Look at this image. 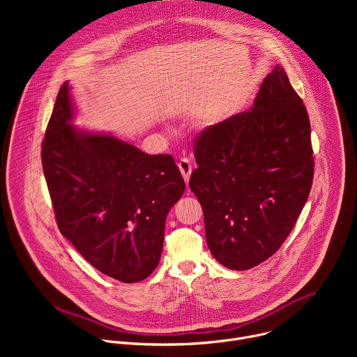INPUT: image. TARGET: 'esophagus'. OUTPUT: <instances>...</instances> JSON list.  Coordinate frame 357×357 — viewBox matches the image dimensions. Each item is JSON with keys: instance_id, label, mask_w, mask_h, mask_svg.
<instances>
[{"instance_id": "1", "label": "esophagus", "mask_w": 357, "mask_h": 357, "mask_svg": "<svg viewBox=\"0 0 357 357\" xmlns=\"http://www.w3.org/2000/svg\"><path fill=\"white\" fill-rule=\"evenodd\" d=\"M178 167H179V171L185 179V182L188 183L189 178H190V174H192V164L188 158H182L179 162H178Z\"/></svg>"}]
</instances>
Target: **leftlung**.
Returning <instances> with one entry per match:
<instances>
[{
	"label": "left lung",
	"instance_id": "8db88e82",
	"mask_svg": "<svg viewBox=\"0 0 357 357\" xmlns=\"http://www.w3.org/2000/svg\"><path fill=\"white\" fill-rule=\"evenodd\" d=\"M189 186L205 215L206 241L225 267L270 259L295 226L314 178L311 124L277 65L254 106L203 130Z\"/></svg>",
	"mask_w": 357,
	"mask_h": 357
}]
</instances>
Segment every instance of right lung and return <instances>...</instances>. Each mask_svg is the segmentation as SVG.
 <instances>
[{
    "mask_svg": "<svg viewBox=\"0 0 357 357\" xmlns=\"http://www.w3.org/2000/svg\"><path fill=\"white\" fill-rule=\"evenodd\" d=\"M68 82L42 142V167L61 233L100 273L121 282L160 263L165 220L185 192L171 155H148L112 134L72 126Z\"/></svg>",
    "mask_w": 357,
    "mask_h": 357,
    "instance_id": "obj_1",
    "label": "right lung"
}]
</instances>
